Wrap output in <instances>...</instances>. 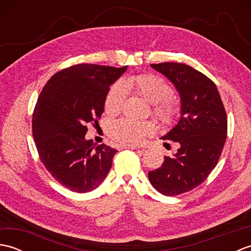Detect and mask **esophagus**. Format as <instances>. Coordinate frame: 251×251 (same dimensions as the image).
Instances as JSON below:
<instances>
[{"mask_svg": "<svg viewBox=\"0 0 251 251\" xmlns=\"http://www.w3.org/2000/svg\"><path fill=\"white\" fill-rule=\"evenodd\" d=\"M119 148H121V149H138L139 147L138 146H134V145H120V147Z\"/></svg>", "mask_w": 251, "mask_h": 251, "instance_id": "obj_1", "label": "esophagus"}]
</instances>
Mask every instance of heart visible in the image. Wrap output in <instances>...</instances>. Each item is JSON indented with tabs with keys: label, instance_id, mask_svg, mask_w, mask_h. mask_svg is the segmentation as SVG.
<instances>
[{
	"label": "heart",
	"instance_id": "heart-1",
	"mask_svg": "<svg viewBox=\"0 0 251 251\" xmlns=\"http://www.w3.org/2000/svg\"><path fill=\"white\" fill-rule=\"evenodd\" d=\"M125 90H130L153 104L154 116L163 125H172L179 115V104L172 96L174 89L166 79L152 73L136 74L127 76L122 84L112 86L104 98L105 114H119L126 98ZM154 124L150 121H132L122 119L109 126V136L123 145H139L146 137L154 131Z\"/></svg>",
	"mask_w": 251,
	"mask_h": 251
}]
</instances>
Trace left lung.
Returning a JSON list of instances; mask_svg holds the SVG:
<instances>
[{
  "label": "left lung",
  "instance_id": "1",
  "mask_svg": "<svg viewBox=\"0 0 251 251\" xmlns=\"http://www.w3.org/2000/svg\"><path fill=\"white\" fill-rule=\"evenodd\" d=\"M151 67L174 83L181 97L178 124L162 138L180 148L174 156H164L161 167L149 172L156 191L176 196L204 182L217 166L226 140V112L217 86L205 74L179 62Z\"/></svg>",
  "mask_w": 251,
  "mask_h": 251
}]
</instances>
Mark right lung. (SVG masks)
I'll list each match as a JSON object with an SVG mask.
<instances>
[{"instance_id":"obj_1","label":"right lung","mask_w":251,"mask_h":251,"mask_svg":"<svg viewBox=\"0 0 251 251\" xmlns=\"http://www.w3.org/2000/svg\"><path fill=\"white\" fill-rule=\"evenodd\" d=\"M127 66L81 63L54 74L37 99L32 115V134L41 162L65 188L77 193L102 182L117 152L104 143L85 139L87 125L103 113L111 84Z\"/></svg>"}]
</instances>
